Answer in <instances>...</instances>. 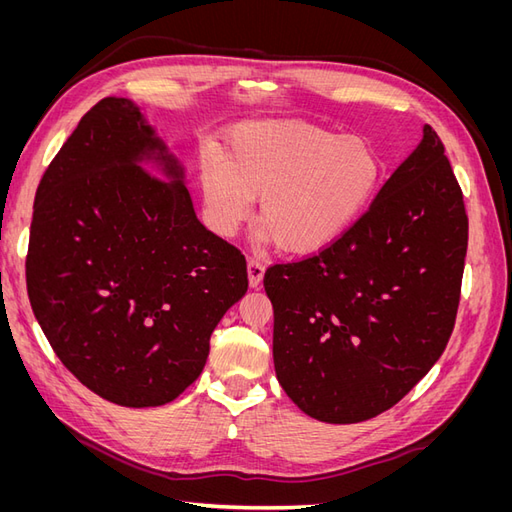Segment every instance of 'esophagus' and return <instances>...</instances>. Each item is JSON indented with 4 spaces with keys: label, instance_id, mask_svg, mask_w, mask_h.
<instances>
[{
    "label": "esophagus",
    "instance_id": "34e87169",
    "mask_svg": "<svg viewBox=\"0 0 512 512\" xmlns=\"http://www.w3.org/2000/svg\"><path fill=\"white\" fill-rule=\"evenodd\" d=\"M262 277H265V267H262L254 258L247 260V280H250V288H258Z\"/></svg>",
    "mask_w": 512,
    "mask_h": 512
}]
</instances>
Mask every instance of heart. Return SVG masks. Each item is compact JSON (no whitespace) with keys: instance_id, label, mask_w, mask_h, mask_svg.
I'll use <instances>...</instances> for the list:
<instances>
[{"instance_id":"obj_1","label":"heart","mask_w":512,"mask_h":512,"mask_svg":"<svg viewBox=\"0 0 512 512\" xmlns=\"http://www.w3.org/2000/svg\"><path fill=\"white\" fill-rule=\"evenodd\" d=\"M384 164L361 134H339L301 119H256L232 126L222 149L198 160L203 218L228 239L252 218L258 239L292 256L327 250L359 222L380 192Z\"/></svg>"}]
</instances>
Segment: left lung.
Here are the masks:
<instances>
[{"mask_svg":"<svg viewBox=\"0 0 512 512\" xmlns=\"http://www.w3.org/2000/svg\"><path fill=\"white\" fill-rule=\"evenodd\" d=\"M466 250L463 194L440 136L425 126L350 232L265 273L286 395L335 425L393 408L448 344Z\"/></svg>","mask_w":512,"mask_h":512,"instance_id":"obj_1","label":"left lung"}]
</instances>
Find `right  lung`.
Segmentation results:
<instances>
[{"label": "right lung", "instance_id": "right-lung-1", "mask_svg": "<svg viewBox=\"0 0 512 512\" xmlns=\"http://www.w3.org/2000/svg\"><path fill=\"white\" fill-rule=\"evenodd\" d=\"M27 294L89 391L156 408L200 376L247 292L245 258L198 222L179 158L128 98L79 121L38 185Z\"/></svg>", "mask_w": 512, "mask_h": 512}]
</instances>
